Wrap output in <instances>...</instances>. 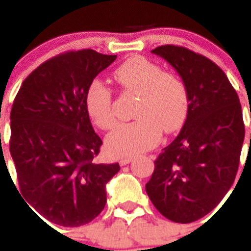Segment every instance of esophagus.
I'll use <instances>...</instances> for the list:
<instances>
[{
    "mask_svg": "<svg viewBox=\"0 0 251 251\" xmlns=\"http://www.w3.org/2000/svg\"><path fill=\"white\" fill-rule=\"evenodd\" d=\"M132 161H133L132 157H122V158H119V163H121L122 166L128 165V163H130Z\"/></svg>",
    "mask_w": 251,
    "mask_h": 251,
    "instance_id": "esophagus-1",
    "label": "esophagus"
}]
</instances>
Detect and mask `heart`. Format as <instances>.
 <instances>
[{
    "label": "heart",
    "instance_id": "obj_1",
    "mask_svg": "<svg viewBox=\"0 0 251 251\" xmlns=\"http://www.w3.org/2000/svg\"><path fill=\"white\" fill-rule=\"evenodd\" d=\"M115 79L124 89L138 94L136 121L118 124L105 138V146L114 156H137L161 141L162 129L170 133L179 128L187 114L188 94L177 75L163 72L162 66L142 56L122 64ZM85 106L98 127L108 129L114 124L112 92L99 79L89 84Z\"/></svg>",
    "mask_w": 251,
    "mask_h": 251
}]
</instances>
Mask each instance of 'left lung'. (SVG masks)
Instances as JSON below:
<instances>
[{
    "mask_svg": "<svg viewBox=\"0 0 251 251\" xmlns=\"http://www.w3.org/2000/svg\"><path fill=\"white\" fill-rule=\"evenodd\" d=\"M175 68L187 88V118L154 161L146 191L168 220L188 224L211 212L232 186L245 127L239 97L225 73L186 48L152 50Z\"/></svg>",
    "mask_w": 251,
    "mask_h": 251,
    "instance_id": "left-lung-1",
    "label": "left lung"
}]
</instances>
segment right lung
<instances>
[{
    "instance_id": "right-lung-1",
    "label": "right lung",
    "mask_w": 251,
    "mask_h": 251,
    "mask_svg": "<svg viewBox=\"0 0 251 251\" xmlns=\"http://www.w3.org/2000/svg\"><path fill=\"white\" fill-rule=\"evenodd\" d=\"M115 59L92 49L57 55L26 77L13 100L10 152L20 192L56 225L76 227L98 216L106 183L121 170L94 161L101 139L85 106L89 84Z\"/></svg>"
}]
</instances>
